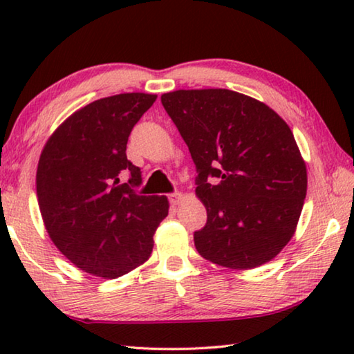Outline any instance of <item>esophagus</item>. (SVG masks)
<instances>
[{"instance_id":"esophagus-1","label":"esophagus","mask_w":354,"mask_h":354,"mask_svg":"<svg viewBox=\"0 0 354 354\" xmlns=\"http://www.w3.org/2000/svg\"><path fill=\"white\" fill-rule=\"evenodd\" d=\"M181 198H183V195L179 194V192H175V194H170L169 195V200H170V203H171L173 206L179 205V201H181Z\"/></svg>"}]
</instances>
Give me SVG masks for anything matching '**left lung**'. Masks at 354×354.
I'll return each mask as SVG.
<instances>
[{
  "mask_svg": "<svg viewBox=\"0 0 354 354\" xmlns=\"http://www.w3.org/2000/svg\"><path fill=\"white\" fill-rule=\"evenodd\" d=\"M160 101L198 171L195 194L207 221L194 234L196 251L234 270L272 261L295 234L308 190L289 124L227 88L175 91Z\"/></svg>",
  "mask_w": 354,
  "mask_h": 354,
  "instance_id": "8db88e82",
  "label": "left lung"
}]
</instances>
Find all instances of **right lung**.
Returning <instances> with one entry per match:
<instances>
[{
    "label": "right lung",
    "mask_w": 354,
    "mask_h": 354,
    "mask_svg": "<svg viewBox=\"0 0 354 354\" xmlns=\"http://www.w3.org/2000/svg\"><path fill=\"white\" fill-rule=\"evenodd\" d=\"M158 98L120 93L77 109L41 149L35 185L41 218L57 250L77 268L113 279L148 261L169 200L137 195L139 167L127 158L128 137ZM128 171V183L121 176Z\"/></svg>",
    "instance_id": "1"
}]
</instances>
